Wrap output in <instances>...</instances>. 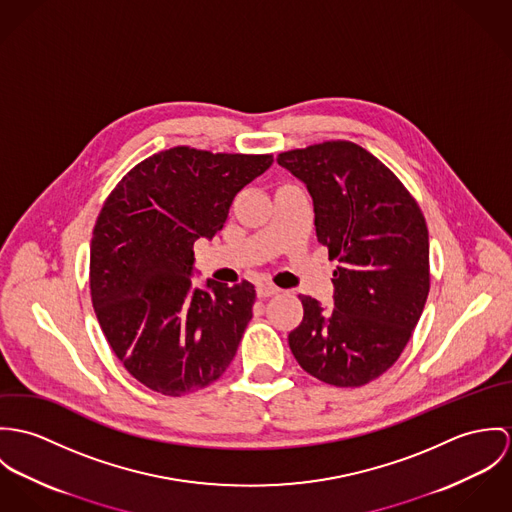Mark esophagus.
<instances>
[{
    "instance_id": "1",
    "label": "esophagus",
    "mask_w": 512,
    "mask_h": 512,
    "mask_svg": "<svg viewBox=\"0 0 512 512\" xmlns=\"http://www.w3.org/2000/svg\"><path fill=\"white\" fill-rule=\"evenodd\" d=\"M281 292V288H277V286H273V284H261L259 288H257V296L259 298H271V296H275V294H279Z\"/></svg>"
}]
</instances>
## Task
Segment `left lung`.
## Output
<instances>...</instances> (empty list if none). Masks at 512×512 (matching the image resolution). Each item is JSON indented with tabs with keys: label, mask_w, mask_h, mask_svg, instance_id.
I'll use <instances>...</instances> for the list:
<instances>
[{
	"label": "left lung",
	"mask_w": 512,
	"mask_h": 512,
	"mask_svg": "<svg viewBox=\"0 0 512 512\" xmlns=\"http://www.w3.org/2000/svg\"><path fill=\"white\" fill-rule=\"evenodd\" d=\"M277 163L314 202L316 235L338 259L334 306L300 296L288 334L298 365L334 387H361L395 365L430 290L426 220L393 172L351 141L286 151Z\"/></svg>",
	"instance_id": "obj_1"
}]
</instances>
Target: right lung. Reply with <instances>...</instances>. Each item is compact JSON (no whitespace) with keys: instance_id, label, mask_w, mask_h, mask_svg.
Returning a JSON list of instances; mask_svg holds the SVG:
<instances>
[{"instance_id":"add662e5","label":"right lung","mask_w":512,"mask_h":512,"mask_svg":"<svg viewBox=\"0 0 512 512\" xmlns=\"http://www.w3.org/2000/svg\"><path fill=\"white\" fill-rule=\"evenodd\" d=\"M271 165L273 155L172 147L108 196L90 245L92 304L117 359L147 389L182 397L228 369L255 286H192V247L224 228L235 194Z\"/></svg>"}]
</instances>
